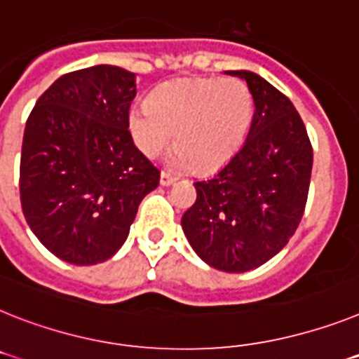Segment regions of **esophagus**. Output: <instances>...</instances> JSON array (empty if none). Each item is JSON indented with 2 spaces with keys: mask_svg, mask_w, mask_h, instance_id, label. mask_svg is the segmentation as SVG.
<instances>
[{
  "mask_svg": "<svg viewBox=\"0 0 359 359\" xmlns=\"http://www.w3.org/2000/svg\"><path fill=\"white\" fill-rule=\"evenodd\" d=\"M175 177L171 173H168V171H162L161 173V184L162 186H171L175 182Z\"/></svg>",
  "mask_w": 359,
  "mask_h": 359,
  "instance_id": "obj_1",
  "label": "esophagus"
}]
</instances>
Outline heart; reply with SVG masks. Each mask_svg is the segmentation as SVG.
Segmentation results:
<instances>
[{
	"label": "heart",
	"mask_w": 359,
	"mask_h": 359,
	"mask_svg": "<svg viewBox=\"0 0 359 359\" xmlns=\"http://www.w3.org/2000/svg\"><path fill=\"white\" fill-rule=\"evenodd\" d=\"M254 96L239 78H179L129 111V133L146 156L175 140V168L213 171L239 153L254 120Z\"/></svg>",
	"instance_id": "heart-1"
}]
</instances>
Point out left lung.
<instances>
[{"instance_id": "left-lung-1", "label": "left lung", "mask_w": 359, "mask_h": 359, "mask_svg": "<svg viewBox=\"0 0 359 359\" xmlns=\"http://www.w3.org/2000/svg\"><path fill=\"white\" fill-rule=\"evenodd\" d=\"M245 146L212 179L195 182L197 201L182 215L195 254L222 272H248L281 252L301 222L312 173V146L294 104L255 72Z\"/></svg>"}]
</instances>
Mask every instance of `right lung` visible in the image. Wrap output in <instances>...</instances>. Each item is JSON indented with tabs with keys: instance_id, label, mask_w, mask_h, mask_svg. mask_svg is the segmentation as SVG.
I'll return each instance as SVG.
<instances>
[{
	"instance_id": "obj_1",
	"label": "right lung",
	"mask_w": 359,
	"mask_h": 359,
	"mask_svg": "<svg viewBox=\"0 0 359 359\" xmlns=\"http://www.w3.org/2000/svg\"><path fill=\"white\" fill-rule=\"evenodd\" d=\"M137 74L95 65L60 76L29 114L21 210L50 254L71 264L113 257L161 171L129 133Z\"/></svg>"
}]
</instances>
